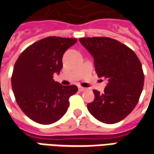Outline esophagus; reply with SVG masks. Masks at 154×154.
<instances>
[{
  "label": "esophagus",
  "instance_id": "1",
  "mask_svg": "<svg viewBox=\"0 0 154 154\" xmlns=\"http://www.w3.org/2000/svg\"><path fill=\"white\" fill-rule=\"evenodd\" d=\"M78 90H79V91H84L86 90V88L82 87H78Z\"/></svg>",
  "mask_w": 154,
  "mask_h": 154
}]
</instances>
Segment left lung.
<instances>
[{"instance_id":"obj_1","label":"left lung","mask_w":154,"mask_h":154,"mask_svg":"<svg viewBox=\"0 0 154 154\" xmlns=\"http://www.w3.org/2000/svg\"><path fill=\"white\" fill-rule=\"evenodd\" d=\"M79 41L94 57L98 77L108 80L104 93L93 91L95 99L87 104V109L100 122H119L134 109L143 91L144 75L139 57L114 38L92 37Z\"/></svg>"}]
</instances>
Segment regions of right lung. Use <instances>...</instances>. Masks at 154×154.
<instances>
[{
	"label": "right lung",
	"mask_w": 154,
	"mask_h": 154,
	"mask_svg": "<svg viewBox=\"0 0 154 154\" xmlns=\"http://www.w3.org/2000/svg\"><path fill=\"white\" fill-rule=\"evenodd\" d=\"M77 41L56 36L42 38L26 48L15 62L11 76L15 100L35 122L50 125L60 119L70 97L77 93V86H62L53 79L63 67L65 51Z\"/></svg>",
	"instance_id": "1"
}]
</instances>
